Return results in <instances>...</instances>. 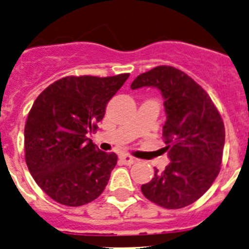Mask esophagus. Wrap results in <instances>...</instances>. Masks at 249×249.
Here are the masks:
<instances>
[{
	"label": "esophagus",
	"instance_id": "esophagus-1",
	"mask_svg": "<svg viewBox=\"0 0 249 249\" xmlns=\"http://www.w3.org/2000/svg\"><path fill=\"white\" fill-rule=\"evenodd\" d=\"M120 159H122V161L125 165H133V163H135L136 161H138L135 158H133V156L130 155H122Z\"/></svg>",
	"mask_w": 249,
	"mask_h": 249
}]
</instances>
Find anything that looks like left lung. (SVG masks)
Wrapping results in <instances>:
<instances>
[{
    "label": "left lung",
    "mask_w": 249,
    "mask_h": 249,
    "mask_svg": "<svg viewBox=\"0 0 249 249\" xmlns=\"http://www.w3.org/2000/svg\"><path fill=\"white\" fill-rule=\"evenodd\" d=\"M154 87L162 94L165 150L171 162L141 186L147 200L176 210L207 191L221 170L225 125L210 95L180 69L159 66L138 75L131 89Z\"/></svg>",
    "instance_id": "1"
}]
</instances>
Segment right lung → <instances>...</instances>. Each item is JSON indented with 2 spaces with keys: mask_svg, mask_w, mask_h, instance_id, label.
I'll list each match as a JSON object with an SVG mask.
<instances>
[{
  "mask_svg": "<svg viewBox=\"0 0 249 249\" xmlns=\"http://www.w3.org/2000/svg\"><path fill=\"white\" fill-rule=\"evenodd\" d=\"M129 78L66 77L37 97L24 126L26 163L37 185L57 202L83 206L102 195L118 156L87 138L109 100Z\"/></svg>",
  "mask_w": 249,
  "mask_h": 249,
  "instance_id": "add662e5",
  "label": "right lung"
}]
</instances>
